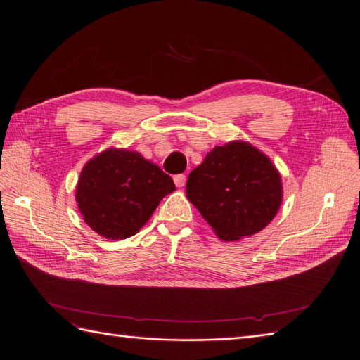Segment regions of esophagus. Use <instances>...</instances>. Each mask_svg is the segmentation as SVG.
Segmentation results:
<instances>
[{"mask_svg": "<svg viewBox=\"0 0 360 360\" xmlns=\"http://www.w3.org/2000/svg\"><path fill=\"white\" fill-rule=\"evenodd\" d=\"M173 181H175V185L178 188H182L185 185V181H187V178H185V175H182V173H181V175L173 176Z\"/></svg>", "mask_w": 360, "mask_h": 360, "instance_id": "obj_1", "label": "esophagus"}]
</instances>
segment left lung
<instances>
[{
  "mask_svg": "<svg viewBox=\"0 0 360 360\" xmlns=\"http://www.w3.org/2000/svg\"><path fill=\"white\" fill-rule=\"evenodd\" d=\"M187 198L221 240H240L273 221L282 205V181L267 155L234 141L215 146L190 173Z\"/></svg>",
  "mask_w": 360,
  "mask_h": 360,
  "instance_id": "1",
  "label": "left lung"
}]
</instances>
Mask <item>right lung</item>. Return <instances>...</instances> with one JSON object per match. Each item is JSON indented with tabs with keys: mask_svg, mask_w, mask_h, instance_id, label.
Returning <instances> with one entry per match:
<instances>
[{
	"mask_svg": "<svg viewBox=\"0 0 360 360\" xmlns=\"http://www.w3.org/2000/svg\"><path fill=\"white\" fill-rule=\"evenodd\" d=\"M173 191V179L150 160L136 151L110 148L83 167L75 200L93 231L122 240L136 234Z\"/></svg>",
	"mask_w": 360,
	"mask_h": 360,
	"instance_id": "add662e5",
	"label": "right lung"
}]
</instances>
